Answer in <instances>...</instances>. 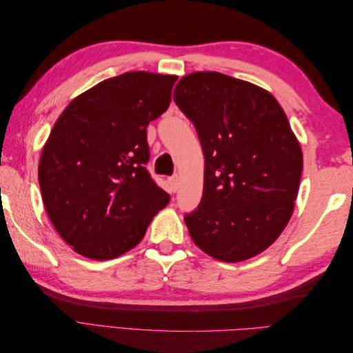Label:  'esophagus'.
Returning a JSON list of instances; mask_svg holds the SVG:
<instances>
[{
    "mask_svg": "<svg viewBox=\"0 0 353 353\" xmlns=\"http://www.w3.org/2000/svg\"><path fill=\"white\" fill-rule=\"evenodd\" d=\"M168 181H169L170 191H172V193H175V191L178 190V185H179V178L178 176H172V178H169Z\"/></svg>",
    "mask_w": 353,
    "mask_h": 353,
    "instance_id": "esophagus-1",
    "label": "esophagus"
}]
</instances>
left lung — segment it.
I'll return each instance as SVG.
<instances>
[{
  "instance_id": "left-lung-1",
  "label": "left lung",
  "mask_w": 353,
  "mask_h": 353,
  "mask_svg": "<svg viewBox=\"0 0 353 353\" xmlns=\"http://www.w3.org/2000/svg\"><path fill=\"white\" fill-rule=\"evenodd\" d=\"M174 100L205 156L199 208L184 221L199 249L222 262L262 253L290 221L303 154L280 103L218 72L185 74Z\"/></svg>"
}]
</instances>
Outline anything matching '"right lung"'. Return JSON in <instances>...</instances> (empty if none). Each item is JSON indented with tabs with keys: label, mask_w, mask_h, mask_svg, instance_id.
Masks as SVG:
<instances>
[{
	"label": "right lung",
	"mask_w": 353,
	"mask_h": 353,
	"mask_svg": "<svg viewBox=\"0 0 353 353\" xmlns=\"http://www.w3.org/2000/svg\"><path fill=\"white\" fill-rule=\"evenodd\" d=\"M176 74L126 72L73 99L42 148L47 215L72 249L114 259L145 236L169 194L148 175L145 128L166 112Z\"/></svg>",
	"instance_id": "add662e5"
}]
</instances>
